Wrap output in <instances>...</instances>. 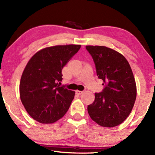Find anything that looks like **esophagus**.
<instances>
[{"label": "esophagus", "mask_w": 155, "mask_h": 155, "mask_svg": "<svg viewBox=\"0 0 155 155\" xmlns=\"http://www.w3.org/2000/svg\"><path fill=\"white\" fill-rule=\"evenodd\" d=\"M84 92V91H79V90H76V94H78V95H81Z\"/></svg>", "instance_id": "obj_1"}]
</instances>
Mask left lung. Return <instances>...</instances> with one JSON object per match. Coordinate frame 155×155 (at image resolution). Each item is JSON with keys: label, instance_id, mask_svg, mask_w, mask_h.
Listing matches in <instances>:
<instances>
[{"label": "left lung", "instance_id": "obj_1", "mask_svg": "<svg viewBox=\"0 0 155 155\" xmlns=\"http://www.w3.org/2000/svg\"><path fill=\"white\" fill-rule=\"evenodd\" d=\"M95 63L97 76L105 85L87 107L92 120L104 127H114L130 114L137 96V87L127 59L114 49L103 46H86Z\"/></svg>", "mask_w": 155, "mask_h": 155}]
</instances>
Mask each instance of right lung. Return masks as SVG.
Returning <instances> with one entry per match:
<instances>
[{
	"label": "right lung",
	"mask_w": 155,
	"mask_h": 155,
	"mask_svg": "<svg viewBox=\"0 0 155 155\" xmlns=\"http://www.w3.org/2000/svg\"><path fill=\"white\" fill-rule=\"evenodd\" d=\"M81 45H57L36 52L28 61L20 83L22 103L30 116L41 124H52L64 116L75 91L60 87L62 69Z\"/></svg>",
	"instance_id": "right-lung-1"
}]
</instances>
